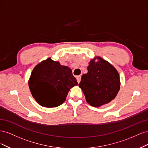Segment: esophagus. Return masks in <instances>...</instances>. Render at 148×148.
Instances as JSON below:
<instances>
[{
	"mask_svg": "<svg viewBox=\"0 0 148 148\" xmlns=\"http://www.w3.org/2000/svg\"><path fill=\"white\" fill-rule=\"evenodd\" d=\"M81 78H82L81 76H78V77H77V80L78 83H79L80 82V81H81Z\"/></svg>",
	"mask_w": 148,
	"mask_h": 148,
	"instance_id": "esophagus-1",
	"label": "esophagus"
}]
</instances>
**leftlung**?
<instances>
[{"instance_id":"obj_1","label":"left lung","mask_w":148,"mask_h":148,"mask_svg":"<svg viewBox=\"0 0 148 148\" xmlns=\"http://www.w3.org/2000/svg\"><path fill=\"white\" fill-rule=\"evenodd\" d=\"M91 60L88 73L82 77L79 84L86 102L93 107H100L115 97L120 89V77L114 67L101 57Z\"/></svg>"}]
</instances>
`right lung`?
<instances>
[{"instance_id":"1","label":"right lung","mask_w":148,"mask_h":148,"mask_svg":"<svg viewBox=\"0 0 148 148\" xmlns=\"http://www.w3.org/2000/svg\"><path fill=\"white\" fill-rule=\"evenodd\" d=\"M28 84L40 105L56 107L63 104L70 89L78 83L70 68L49 58L34 67Z\"/></svg>"}]
</instances>
